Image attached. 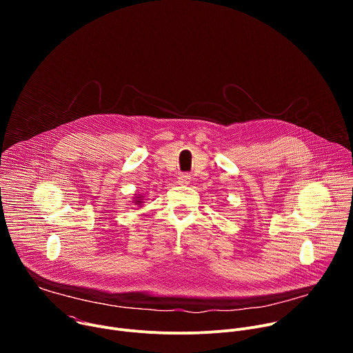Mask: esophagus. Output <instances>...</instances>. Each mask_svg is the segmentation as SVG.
<instances>
[{
  "label": "esophagus",
  "instance_id": "1",
  "mask_svg": "<svg viewBox=\"0 0 353 353\" xmlns=\"http://www.w3.org/2000/svg\"><path fill=\"white\" fill-rule=\"evenodd\" d=\"M190 180H191V176H190L188 173H181V174L179 176V184H181V185L188 184Z\"/></svg>",
  "mask_w": 353,
  "mask_h": 353
}]
</instances>
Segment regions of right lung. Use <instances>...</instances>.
Returning a JSON list of instances; mask_svg holds the SVG:
<instances>
[{
    "instance_id": "right-lung-1",
    "label": "right lung",
    "mask_w": 353,
    "mask_h": 353,
    "mask_svg": "<svg viewBox=\"0 0 353 353\" xmlns=\"http://www.w3.org/2000/svg\"><path fill=\"white\" fill-rule=\"evenodd\" d=\"M135 203H137V204H138V203H139V201H135Z\"/></svg>"
}]
</instances>
